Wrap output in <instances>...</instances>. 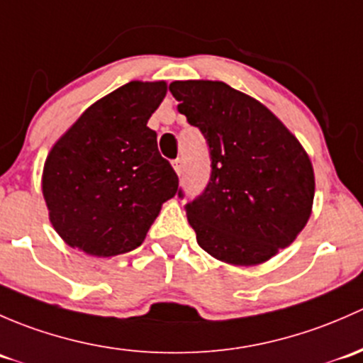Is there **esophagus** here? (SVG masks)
<instances>
[{
    "label": "esophagus",
    "instance_id": "obj_1",
    "mask_svg": "<svg viewBox=\"0 0 363 363\" xmlns=\"http://www.w3.org/2000/svg\"><path fill=\"white\" fill-rule=\"evenodd\" d=\"M173 167H174V171H177L178 177H180L182 171H183V160L180 159V157H178V159H174V160H173Z\"/></svg>",
    "mask_w": 363,
    "mask_h": 363
}]
</instances>
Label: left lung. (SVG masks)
<instances>
[{"label":"left lung","mask_w":363,"mask_h":363,"mask_svg":"<svg viewBox=\"0 0 363 363\" xmlns=\"http://www.w3.org/2000/svg\"><path fill=\"white\" fill-rule=\"evenodd\" d=\"M169 91L178 111L203 133L211 160L208 185L185 204L197 242L223 262H265L311 215L308 154L264 104L223 82H173Z\"/></svg>","instance_id":"left-lung-1"}]
</instances>
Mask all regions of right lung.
<instances>
[{"label":"right lung","instance_id":"right-lung-1","mask_svg":"<svg viewBox=\"0 0 363 363\" xmlns=\"http://www.w3.org/2000/svg\"><path fill=\"white\" fill-rule=\"evenodd\" d=\"M164 96V82H129L87 108L54 145L43 197L69 246L96 257L130 252L178 192V174L147 125Z\"/></svg>","mask_w":363,"mask_h":363}]
</instances>
